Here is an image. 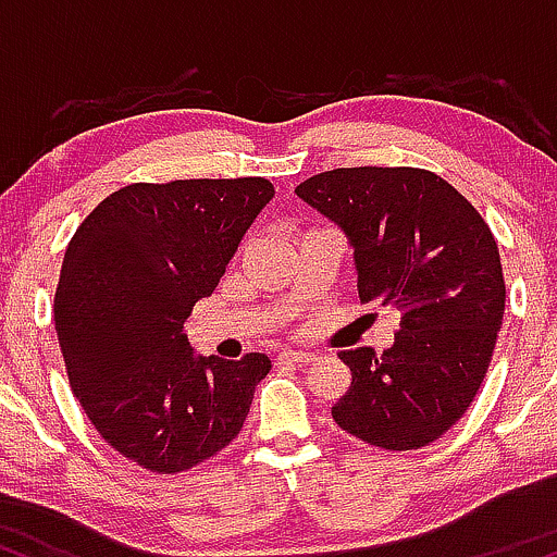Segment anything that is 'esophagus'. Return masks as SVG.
<instances>
[{
	"instance_id": "esophagus-1",
	"label": "esophagus",
	"mask_w": 557,
	"mask_h": 557,
	"mask_svg": "<svg viewBox=\"0 0 557 557\" xmlns=\"http://www.w3.org/2000/svg\"><path fill=\"white\" fill-rule=\"evenodd\" d=\"M314 359H317V356L314 354H306V350H283V354L277 356V361L298 363V367H306V363H311Z\"/></svg>"
}]
</instances>
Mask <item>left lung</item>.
Segmentation results:
<instances>
[{"mask_svg": "<svg viewBox=\"0 0 557 557\" xmlns=\"http://www.w3.org/2000/svg\"><path fill=\"white\" fill-rule=\"evenodd\" d=\"M348 235L359 298L400 311L393 348L341 350L335 424L382 450H419L463 417L505 311L500 251L450 183L419 168H341L296 188Z\"/></svg>", "mask_w": 557, "mask_h": 557, "instance_id": "left-lung-1", "label": "left lung"}]
</instances>
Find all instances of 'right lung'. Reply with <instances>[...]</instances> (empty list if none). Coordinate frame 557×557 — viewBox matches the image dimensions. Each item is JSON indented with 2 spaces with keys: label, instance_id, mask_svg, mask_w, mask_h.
Instances as JSON below:
<instances>
[{
  "label": "right lung",
  "instance_id": "1",
  "mask_svg": "<svg viewBox=\"0 0 557 557\" xmlns=\"http://www.w3.org/2000/svg\"><path fill=\"white\" fill-rule=\"evenodd\" d=\"M272 196L264 177L133 183L75 230L57 341L88 421L127 461L177 474L238 437L272 361L194 356L185 322Z\"/></svg>",
  "mask_w": 557,
  "mask_h": 557
}]
</instances>
